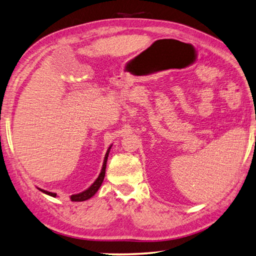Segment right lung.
I'll list each match as a JSON object with an SVG mask.
<instances>
[{"instance_id":"1","label":"right lung","mask_w":256,"mask_h":256,"mask_svg":"<svg viewBox=\"0 0 256 256\" xmlns=\"http://www.w3.org/2000/svg\"><path fill=\"white\" fill-rule=\"evenodd\" d=\"M112 146V145H111ZM111 146L108 148V150H106V156H104V164H102V169H101V172L99 176L96 179V181H94L90 186H89L87 190H85V191H82L78 194H74L70 196V200L72 202H82V200H89L90 198H92V196L97 193V191L99 190L101 183L104 182V174H106V160H108V156H109V152H110V148ZM41 192H44V194H48L52 196V198H56V193H52V192H48L46 191V190H41L39 188Z\"/></svg>"}]
</instances>
